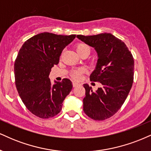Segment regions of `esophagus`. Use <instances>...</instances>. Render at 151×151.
<instances>
[{
    "label": "esophagus",
    "instance_id": "1",
    "mask_svg": "<svg viewBox=\"0 0 151 151\" xmlns=\"http://www.w3.org/2000/svg\"><path fill=\"white\" fill-rule=\"evenodd\" d=\"M79 85H80V83H78V82H76V81H73V86L74 88H76V87L78 86Z\"/></svg>",
    "mask_w": 151,
    "mask_h": 151
}]
</instances>
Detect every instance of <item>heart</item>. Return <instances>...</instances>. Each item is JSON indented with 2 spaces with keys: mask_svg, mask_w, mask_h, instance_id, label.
<instances>
[{
  "mask_svg": "<svg viewBox=\"0 0 151 151\" xmlns=\"http://www.w3.org/2000/svg\"><path fill=\"white\" fill-rule=\"evenodd\" d=\"M76 52L78 53V54L79 56H82L83 55H89L90 53V47L89 45L86 43H83V42H79L76 45ZM83 73V69L81 68H78V69H74L73 70L71 73H70V75H71L72 78L75 80H78L81 78V74Z\"/></svg>",
  "mask_w": 151,
  "mask_h": 151,
  "instance_id": "1",
  "label": "heart"
}]
</instances>
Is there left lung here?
Wrapping results in <instances>:
<instances>
[{
	"instance_id": "1",
	"label": "left lung",
	"mask_w": 151,
	"mask_h": 151,
	"mask_svg": "<svg viewBox=\"0 0 151 151\" xmlns=\"http://www.w3.org/2000/svg\"><path fill=\"white\" fill-rule=\"evenodd\" d=\"M77 37L97 51L96 68L90 80L102 84L95 92L88 84L83 85V111L94 120H105L117 112L130 92L134 82V58L124 42L110 33Z\"/></svg>"
}]
</instances>
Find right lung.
Instances as JSON below:
<instances>
[{
	"label": "right lung",
	"mask_w": 151,
	"mask_h": 151,
	"mask_svg": "<svg viewBox=\"0 0 151 151\" xmlns=\"http://www.w3.org/2000/svg\"><path fill=\"white\" fill-rule=\"evenodd\" d=\"M76 36L40 33L27 40L19 49L14 64L16 88L28 110L38 117L57 115L71 91L70 80L51 85L49 76L51 68L59 62L63 49Z\"/></svg>",
	"instance_id": "right-lung-1"
}]
</instances>
